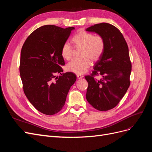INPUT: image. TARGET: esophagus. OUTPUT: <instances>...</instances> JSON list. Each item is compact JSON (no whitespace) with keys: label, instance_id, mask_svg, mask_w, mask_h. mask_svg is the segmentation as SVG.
Returning <instances> with one entry per match:
<instances>
[{"label":"esophagus","instance_id":"obj_1","mask_svg":"<svg viewBox=\"0 0 152 152\" xmlns=\"http://www.w3.org/2000/svg\"><path fill=\"white\" fill-rule=\"evenodd\" d=\"M77 79H82V78H83V76L81 75L78 74V75H77Z\"/></svg>","mask_w":152,"mask_h":152}]
</instances>
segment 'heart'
<instances>
[{
    "instance_id": "1",
    "label": "heart",
    "mask_w": 152,
    "mask_h": 152,
    "mask_svg": "<svg viewBox=\"0 0 152 152\" xmlns=\"http://www.w3.org/2000/svg\"><path fill=\"white\" fill-rule=\"evenodd\" d=\"M72 42L76 49L81 48L80 59H73L66 65L69 72L76 74H83L90 68L91 61H96L102 56L104 49V40L101 36H94L89 32L80 30L72 38ZM73 53L70 44L66 42L61 48V56L70 59Z\"/></svg>"
}]
</instances>
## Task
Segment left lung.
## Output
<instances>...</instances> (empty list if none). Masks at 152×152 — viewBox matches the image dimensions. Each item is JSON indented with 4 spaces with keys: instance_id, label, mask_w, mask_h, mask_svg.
<instances>
[{
    "instance_id": "1",
    "label": "left lung",
    "mask_w": 152,
    "mask_h": 152,
    "mask_svg": "<svg viewBox=\"0 0 152 152\" xmlns=\"http://www.w3.org/2000/svg\"><path fill=\"white\" fill-rule=\"evenodd\" d=\"M86 30L102 37L105 44L93 73L85 77L88 82L86 99L95 109L107 111L116 107L130 86L131 63L128 46L120 30L112 25L102 23ZM98 75L102 79H95Z\"/></svg>"
}]
</instances>
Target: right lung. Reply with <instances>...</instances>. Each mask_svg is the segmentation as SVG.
I'll return each mask as SVG.
<instances>
[{"label":"right lung","mask_w":152,"mask_h":152,"mask_svg":"<svg viewBox=\"0 0 152 152\" xmlns=\"http://www.w3.org/2000/svg\"><path fill=\"white\" fill-rule=\"evenodd\" d=\"M74 29L42 26L32 32L22 47L20 72L24 93L32 105L45 115L60 111L76 81L73 73H61L65 65L61 48ZM56 73L61 75L56 76Z\"/></svg>","instance_id":"add662e5"}]
</instances>
